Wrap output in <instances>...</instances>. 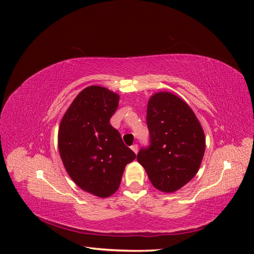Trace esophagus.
<instances>
[{
	"label": "esophagus",
	"mask_w": 254,
	"mask_h": 254,
	"mask_svg": "<svg viewBox=\"0 0 254 254\" xmlns=\"http://www.w3.org/2000/svg\"><path fill=\"white\" fill-rule=\"evenodd\" d=\"M131 149L133 150V152H134V153H135V154H137V150H138V146H137V145H136V144H134V145H132V146H131Z\"/></svg>",
	"instance_id": "1"
}]
</instances>
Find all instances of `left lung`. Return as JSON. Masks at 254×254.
<instances>
[{"instance_id":"1","label":"left lung","mask_w":254,"mask_h":254,"mask_svg":"<svg viewBox=\"0 0 254 254\" xmlns=\"http://www.w3.org/2000/svg\"><path fill=\"white\" fill-rule=\"evenodd\" d=\"M146 122L149 146L139 149L137 161L159 191L179 190L196 175L205 152V135L186 101L160 91L150 97Z\"/></svg>"}]
</instances>
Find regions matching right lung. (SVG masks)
<instances>
[{"mask_svg": "<svg viewBox=\"0 0 254 254\" xmlns=\"http://www.w3.org/2000/svg\"><path fill=\"white\" fill-rule=\"evenodd\" d=\"M119 98L101 86L86 87L59 127V152L68 176L82 190L99 197L118 190L124 168L136 157L109 123Z\"/></svg>", "mask_w": 254, "mask_h": 254, "instance_id": "1", "label": "right lung"}]
</instances>
